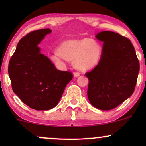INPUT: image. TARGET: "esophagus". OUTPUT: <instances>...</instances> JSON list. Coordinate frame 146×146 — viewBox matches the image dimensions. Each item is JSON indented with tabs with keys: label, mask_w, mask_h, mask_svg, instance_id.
Listing matches in <instances>:
<instances>
[{
	"label": "esophagus",
	"mask_w": 146,
	"mask_h": 146,
	"mask_svg": "<svg viewBox=\"0 0 146 146\" xmlns=\"http://www.w3.org/2000/svg\"><path fill=\"white\" fill-rule=\"evenodd\" d=\"M73 75L74 77H79L80 75V73L79 72H73Z\"/></svg>",
	"instance_id": "esophagus-1"
}]
</instances>
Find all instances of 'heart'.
<instances>
[{
    "label": "heart",
    "mask_w": 146,
    "mask_h": 146,
    "mask_svg": "<svg viewBox=\"0 0 146 146\" xmlns=\"http://www.w3.org/2000/svg\"><path fill=\"white\" fill-rule=\"evenodd\" d=\"M102 56V48L90 38L67 39L59 44L55 60L60 58L73 62L76 68L86 71L98 66Z\"/></svg>",
    "instance_id": "1"
}]
</instances>
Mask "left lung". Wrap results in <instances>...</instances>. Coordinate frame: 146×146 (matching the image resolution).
Instances as JSON below:
<instances>
[{"mask_svg": "<svg viewBox=\"0 0 146 146\" xmlns=\"http://www.w3.org/2000/svg\"><path fill=\"white\" fill-rule=\"evenodd\" d=\"M104 42L102 56L98 66L87 72L88 100L95 108L109 110L116 108L135 91L139 62L135 48L127 38L113 31L98 33Z\"/></svg>", "mask_w": 146, "mask_h": 146, "instance_id": "left-lung-1", "label": "left lung"}]
</instances>
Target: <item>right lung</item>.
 <instances>
[{"mask_svg":"<svg viewBox=\"0 0 146 146\" xmlns=\"http://www.w3.org/2000/svg\"><path fill=\"white\" fill-rule=\"evenodd\" d=\"M50 29L33 31L21 38L9 60L8 73L13 91L23 103L36 110H47L58 104L70 71H59L38 46Z\"/></svg>","mask_w":146,"mask_h":146,"instance_id":"1","label":"right lung"}]
</instances>
